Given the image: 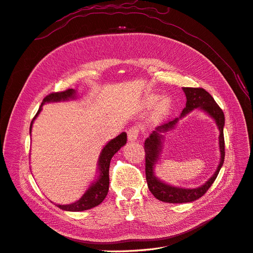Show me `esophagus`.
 I'll use <instances>...</instances> for the list:
<instances>
[{"label": "esophagus", "mask_w": 253, "mask_h": 253, "mask_svg": "<svg viewBox=\"0 0 253 253\" xmlns=\"http://www.w3.org/2000/svg\"><path fill=\"white\" fill-rule=\"evenodd\" d=\"M140 133V128L137 126H133L127 129V138L129 141H135L138 138V135Z\"/></svg>", "instance_id": "obj_1"}]
</instances>
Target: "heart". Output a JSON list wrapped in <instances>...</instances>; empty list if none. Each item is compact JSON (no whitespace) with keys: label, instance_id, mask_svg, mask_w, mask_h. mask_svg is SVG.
<instances>
[{"label":"heart","instance_id":"obj_1","mask_svg":"<svg viewBox=\"0 0 253 253\" xmlns=\"http://www.w3.org/2000/svg\"><path fill=\"white\" fill-rule=\"evenodd\" d=\"M155 100H156V98L152 97L149 100V103H153ZM169 109H170V101L168 100V99H164V100L158 104V108H157L156 113H155V117L156 118L163 117L164 115H166L167 112L169 111Z\"/></svg>","mask_w":253,"mask_h":253}]
</instances>
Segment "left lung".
<instances>
[{
    "instance_id": "left-lung-1",
    "label": "left lung",
    "mask_w": 253,
    "mask_h": 253,
    "mask_svg": "<svg viewBox=\"0 0 253 253\" xmlns=\"http://www.w3.org/2000/svg\"><path fill=\"white\" fill-rule=\"evenodd\" d=\"M186 94L187 102L186 108L181 112L179 118H175L172 121H168L155 128L152 134L144 141V152H145V178H147L148 187L151 193L154 195L158 201L170 204H182L190 203L198 200L202 197L208 189L212 186L214 180L216 179L220 168L223 167L225 159V139H224V126L225 116L224 112L218 104L214 100L213 97L202 87H182ZM200 107L208 113L214 120L220 129V150L221 151V162L216 173L205 185L194 188L185 189L168 185L158 180L154 175V166L158 159L159 154L162 147L163 133L169 131L177 123L178 120L184 117L187 113L194 108Z\"/></svg>"
}]
</instances>
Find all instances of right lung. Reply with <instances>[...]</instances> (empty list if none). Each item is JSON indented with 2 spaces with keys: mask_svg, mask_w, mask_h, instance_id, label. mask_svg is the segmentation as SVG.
<instances>
[{
  "mask_svg": "<svg viewBox=\"0 0 253 253\" xmlns=\"http://www.w3.org/2000/svg\"><path fill=\"white\" fill-rule=\"evenodd\" d=\"M75 97H76V91L73 88H68L63 91H57V93H51L47 95L43 99V102L40 106L39 111L37 112L36 116L32 121V124H30L29 133L32 132L34 120L36 119L38 115L40 114L42 110V105L45 102L65 101V100H68V99H74ZM126 143V134L124 132L106 144L100 153V157H99L98 169L100 175H99L98 179L95 182L91 183V186L86 190V192L82 195V197L79 201L70 205H57V207H59V208L62 210L76 212V211L88 210V209L94 208V207L98 205H100L109 192V186H110L109 169H110L111 159L114 156L115 153H117L120 150V148L124 147Z\"/></svg>",
  "mask_w": 253,
  "mask_h": 253,
  "instance_id": "add662e5",
  "label": "right lung"
}]
</instances>
